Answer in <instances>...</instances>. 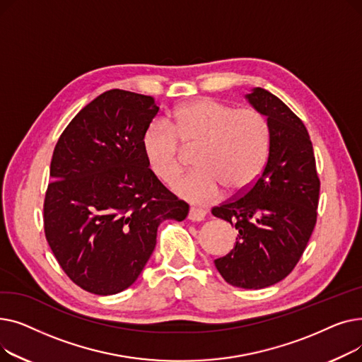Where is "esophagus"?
<instances>
[{
	"instance_id": "34e87169",
	"label": "esophagus",
	"mask_w": 362,
	"mask_h": 362,
	"mask_svg": "<svg viewBox=\"0 0 362 362\" xmlns=\"http://www.w3.org/2000/svg\"><path fill=\"white\" fill-rule=\"evenodd\" d=\"M206 216V211L204 208H198V206H191V210H189V220L192 221H202Z\"/></svg>"
}]
</instances>
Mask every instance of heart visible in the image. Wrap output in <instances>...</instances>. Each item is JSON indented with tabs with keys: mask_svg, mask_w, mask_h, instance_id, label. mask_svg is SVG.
<instances>
[{
	"mask_svg": "<svg viewBox=\"0 0 362 362\" xmlns=\"http://www.w3.org/2000/svg\"><path fill=\"white\" fill-rule=\"evenodd\" d=\"M270 136V123L258 110L199 98L177 107L168 123L152 120L142 148L152 171L171 183L182 170V146H197V168L173 189L187 201L210 204L221 197L223 187L238 194L254 185L267 163Z\"/></svg>",
	"mask_w": 362,
	"mask_h": 362,
	"instance_id": "1",
	"label": "heart"
}]
</instances>
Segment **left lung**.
Listing matches in <instances>:
<instances>
[{
    "mask_svg": "<svg viewBox=\"0 0 362 362\" xmlns=\"http://www.w3.org/2000/svg\"><path fill=\"white\" fill-rule=\"evenodd\" d=\"M246 98L270 123L269 160L245 195L211 210L238 230L233 250L214 264L232 286L262 289L291 274L305 251L317 223L320 179L308 130L296 114L262 88Z\"/></svg>",
    "mask_w": 362,
    "mask_h": 362,
    "instance_id": "obj_1",
    "label": "left lung"
}]
</instances>
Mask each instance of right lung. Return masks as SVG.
Returning <instances> with one entry per match:
<instances>
[{
    "label": "right lung",
    "mask_w": 362,
    "mask_h": 362,
    "mask_svg": "<svg viewBox=\"0 0 362 362\" xmlns=\"http://www.w3.org/2000/svg\"><path fill=\"white\" fill-rule=\"evenodd\" d=\"M146 95L111 89L83 107L54 148L44 201L45 238L69 279L114 295L135 283L161 221L189 205L149 168L142 135L158 112Z\"/></svg>",
    "instance_id": "1"
}]
</instances>
